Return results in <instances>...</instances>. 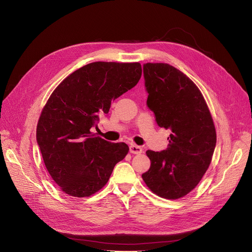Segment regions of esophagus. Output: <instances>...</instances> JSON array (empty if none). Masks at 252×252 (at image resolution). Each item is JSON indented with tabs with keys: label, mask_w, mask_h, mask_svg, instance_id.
<instances>
[{
	"label": "esophagus",
	"mask_w": 252,
	"mask_h": 252,
	"mask_svg": "<svg viewBox=\"0 0 252 252\" xmlns=\"http://www.w3.org/2000/svg\"><path fill=\"white\" fill-rule=\"evenodd\" d=\"M143 151L142 147L138 146V145H135V144H131L129 146V152L133 153V154H141Z\"/></svg>",
	"instance_id": "1"
}]
</instances>
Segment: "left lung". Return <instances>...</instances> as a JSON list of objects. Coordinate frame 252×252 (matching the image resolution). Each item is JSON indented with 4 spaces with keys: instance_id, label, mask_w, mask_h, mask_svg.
<instances>
[{
    "instance_id": "left-lung-1",
    "label": "left lung",
    "mask_w": 252,
    "mask_h": 252,
    "mask_svg": "<svg viewBox=\"0 0 252 252\" xmlns=\"http://www.w3.org/2000/svg\"><path fill=\"white\" fill-rule=\"evenodd\" d=\"M143 72L148 108L171 134L165 150L146 151L151 165L142 178L158 196L179 199L197 186L210 164L217 144L213 117L199 89L174 66L145 63Z\"/></svg>"
}]
</instances>
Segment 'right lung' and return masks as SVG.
Masks as SVG:
<instances>
[{"label":"right lung","instance_id":"right-lung-1","mask_svg":"<svg viewBox=\"0 0 252 252\" xmlns=\"http://www.w3.org/2000/svg\"><path fill=\"white\" fill-rule=\"evenodd\" d=\"M141 75L137 62H93L52 93L38 119L36 142L50 176L66 194L87 197L98 192L127 154L126 144L96 137L91 128Z\"/></svg>","mask_w":252,"mask_h":252}]
</instances>
